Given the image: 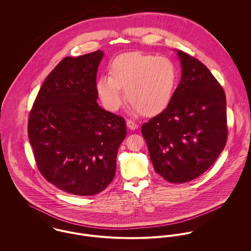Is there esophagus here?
<instances>
[{"instance_id":"esophagus-1","label":"esophagus","mask_w":251,"mask_h":251,"mask_svg":"<svg viewBox=\"0 0 251 251\" xmlns=\"http://www.w3.org/2000/svg\"><path fill=\"white\" fill-rule=\"evenodd\" d=\"M126 126H127V127L130 128V129H136V128H138V125H137L136 123H134L133 121H131V120H127V121H126Z\"/></svg>"}]
</instances>
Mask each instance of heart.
<instances>
[{
    "label": "heart",
    "mask_w": 251,
    "mask_h": 251,
    "mask_svg": "<svg viewBox=\"0 0 251 251\" xmlns=\"http://www.w3.org/2000/svg\"><path fill=\"white\" fill-rule=\"evenodd\" d=\"M110 76H101L97 91L104 107L111 112L121 107L124 92L131 109L154 116L169 106L178 81L175 63L164 56L141 52L116 57L109 67Z\"/></svg>",
    "instance_id": "obj_1"
}]
</instances>
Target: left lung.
Here are the masks:
<instances>
[{"mask_svg":"<svg viewBox=\"0 0 251 251\" xmlns=\"http://www.w3.org/2000/svg\"><path fill=\"white\" fill-rule=\"evenodd\" d=\"M178 56L181 79L169 106L141 127L154 171L173 183L206 172L228 136L223 88L198 59L180 50Z\"/></svg>","mask_w":251,"mask_h":251,"instance_id":"8db88e82","label":"left lung"}]
</instances>
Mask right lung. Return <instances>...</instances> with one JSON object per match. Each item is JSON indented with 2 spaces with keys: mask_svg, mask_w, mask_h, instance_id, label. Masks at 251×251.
Wrapping results in <instances>:
<instances>
[{
  "mask_svg": "<svg viewBox=\"0 0 251 251\" xmlns=\"http://www.w3.org/2000/svg\"><path fill=\"white\" fill-rule=\"evenodd\" d=\"M102 51L63 59L43 82L28 122L29 140L44 179L80 196L105 189L116 173L126 121L100 107L97 72Z\"/></svg>",
  "mask_w": 251,
  "mask_h": 251,
  "instance_id": "obj_1",
  "label": "right lung"
}]
</instances>
